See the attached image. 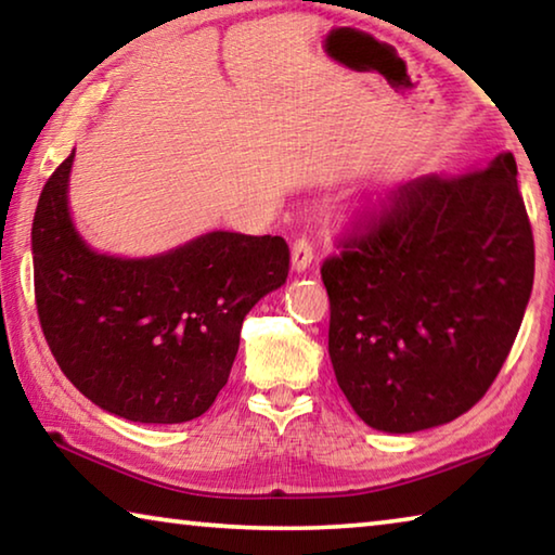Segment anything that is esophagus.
I'll return each mask as SVG.
<instances>
[{"label":"esophagus","mask_w":555,"mask_h":555,"mask_svg":"<svg viewBox=\"0 0 555 555\" xmlns=\"http://www.w3.org/2000/svg\"><path fill=\"white\" fill-rule=\"evenodd\" d=\"M313 261V242L308 237H298L291 247V267L294 271H306Z\"/></svg>","instance_id":"34e87169"}]
</instances>
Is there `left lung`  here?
I'll return each instance as SVG.
<instances>
[{
  "label": "left lung",
  "mask_w": 555,
  "mask_h": 555,
  "mask_svg": "<svg viewBox=\"0 0 555 555\" xmlns=\"http://www.w3.org/2000/svg\"><path fill=\"white\" fill-rule=\"evenodd\" d=\"M321 267L327 352L364 424L413 434L463 416L500 374L533 286V234L506 152L399 185Z\"/></svg>",
  "instance_id": "left-lung-1"
}]
</instances>
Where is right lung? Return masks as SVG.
Segmentation results:
<instances>
[{"label": "right lung", "instance_id": "obj_1", "mask_svg": "<svg viewBox=\"0 0 555 555\" xmlns=\"http://www.w3.org/2000/svg\"><path fill=\"white\" fill-rule=\"evenodd\" d=\"M70 166L73 154L46 181L31 228L36 311L55 362L115 416H203L228 384L244 315L286 284V240L210 232L152 259L98 255L70 222Z\"/></svg>", "mask_w": 555, "mask_h": 555}]
</instances>
